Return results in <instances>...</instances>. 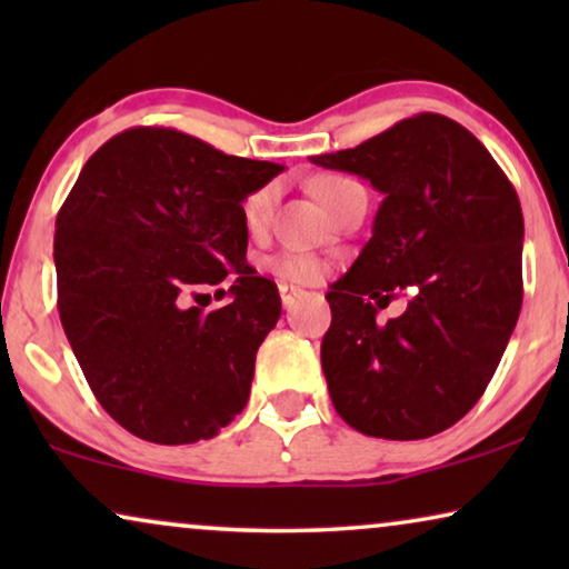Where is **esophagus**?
I'll return each instance as SVG.
<instances>
[{"label":"esophagus","mask_w":569,"mask_h":569,"mask_svg":"<svg viewBox=\"0 0 569 569\" xmlns=\"http://www.w3.org/2000/svg\"><path fill=\"white\" fill-rule=\"evenodd\" d=\"M277 287H279V295H282V306H284V308H292V306H295V300H298L300 295H302L300 287H295V284L279 282Z\"/></svg>","instance_id":"obj_1"}]
</instances>
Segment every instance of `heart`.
<instances>
[{"mask_svg": "<svg viewBox=\"0 0 569 569\" xmlns=\"http://www.w3.org/2000/svg\"><path fill=\"white\" fill-rule=\"evenodd\" d=\"M355 186H360V183L352 181V178L323 176L313 181V193L321 199V204L333 209L339 204V199L345 197L349 189H355ZM274 201H277L274 183L259 186V189L248 193L243 201V217H246L248 228L251 230L261 228V224L269 220L271 209H274ZM271 269H274L279 277L295 279V282H310V279H316L318 274H321V263H318V259H313V256H308V253H300V251H284V253L274 256V259H271Z\"/></svg>", "mask_w": 569, "mask_h": 569, "instance_id": "b5f03b06", "label": "heart"}]
</instances>
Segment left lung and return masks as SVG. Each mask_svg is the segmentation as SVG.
<instances>
[{"label":"left lung","instance_id":"obj_1","mask_svg":"<svg viewBox=\"0 0 569 569\" xmlns=\"http://www.w3.org/2000/svg\"><path fill=\"white\" fill-rule=\"evenodd\" d=\"M310 160L383 193L372 238L326 295L321 365L333 409L370 438H432L481 399L518 323V193L487 147L440 113ZM393 289H407L410 306L378 325Z\"/></svg>","mask_w":569,"mask_h":569}]
</instances>
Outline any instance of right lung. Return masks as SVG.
<instances>
[{"label": "right lung", "mask_w": 569, "mask_h": 569, "mask_svg": "<svg viewBox=\"0 0 569 569\" xmlns=\"http://www.w3.org/2000/svg\"><path fill=\"white\" fill-rule=\"evenodd\" d=\"M282 170L134 127L84 162L61 204V326L100 407L137 438L209 440L243 411L256 352L282 313L277 284L246 261L243 199ZM222 281L228 307L184 308L186 293Z\"/></svg>", "instance_id": "add662e5"}]
</instances>
